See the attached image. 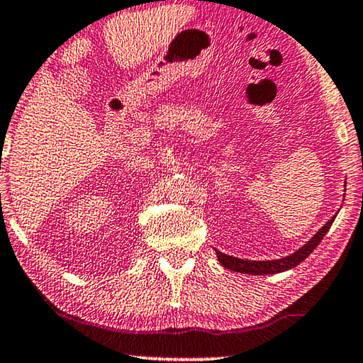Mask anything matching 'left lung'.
<instances>
[{"instance_id":"8db88e82","label":"left lung","mask_w":363,"mask_h":363,"mask_svg":"<svg viewBox=\"0 0 363 363\" xmlns=\"http://www.w3.org/2000/svg\"><path fill=\"white\" fill-rule=\"evenodd\" d=\"M335 220V215L330 218L329 221L325 223L324 226L320 228L319 231L315 233L314 236L311 238L309 241L306 242L304 246L299 247L296 252H292L291 256L281 257V259H274V261H247V259H240V257H233L228 256L225 252L216 251L218 261L221 262L223 267L230 271H236V272H242V274H252V276H264V274H276V272H282L287 269H292L297 264H301L302 261L306 259L307 256L311 255L312 251L319 246V242L322 241V238L325 236V233L329 231V228L332 226V223Z\"/></svg>"}]
</instances>
